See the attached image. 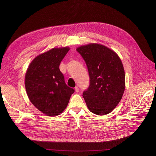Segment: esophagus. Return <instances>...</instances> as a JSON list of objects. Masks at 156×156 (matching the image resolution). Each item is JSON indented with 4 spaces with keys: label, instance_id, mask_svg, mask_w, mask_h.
I'll return each mask as SVG.
<instances>
[{
    "label": "esophagus",
    "instance_id": "obj_1",
    "mask_svg": "<svg viewBox=\"0 0 156 156\" xmlns=\"http://www.w3.org/2000/svg\"><path fill=\"white\" fill-rule=\"evenodd\" d=\"M75 92H76V93H78V92H79V91H80V88H79L78 87H76L75 88Z\"/></svg>",
    "mask_w": 156,
    "mask_h": 156
}]
</instances>
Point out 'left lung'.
<instances>
[{
  "mask_svg": "<svg viewBox=\"0 0 156 156\" xmlns=\"http://www.w3.org/2000/svg\"><path fill=\"white\" fill-rule=\"evenodd\" d=\"M86 62L90 85L83 93L88 109L97 115H105L115 108L125 88L122 62L111 49L98 44L76 48Z\"/></svg>",
  "mask_w": 156,
  "mask_h": 156,
  "instance_id": "obj_1",
  "label": "left lung"
}]
</instances>
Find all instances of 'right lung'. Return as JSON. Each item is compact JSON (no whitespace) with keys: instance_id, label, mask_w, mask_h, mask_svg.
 Segmentation results:
<instances>
[{"instance_id":"obj_1","label":"right lung","mask_w":156,"mask_h":156,"mask_svg":"<svg viewBox=\"0 0 156 156\" xmlns=\"http://www.w3.org/2000/svg\"><path fill=\"white\" fill-rule=\"evenodd\" d=\"M69 47L53 48L31 61L25 75V88L30 102L50 116L59 115L66 108L75 90L67 86L59 65Z\"/></svg>"}]
</instances>
